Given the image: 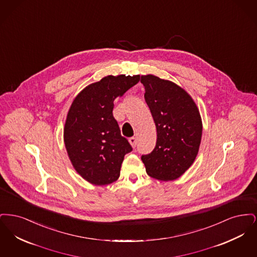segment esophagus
<instances>
[{
	"label": "esophagus",
	"instance_id": "1",
	"mask_svg": "<svg viewBox=\"0 0 257 257\" xmlns=\"http://www.w3.org/2000/svg\"><path fill=\"white\" fill-rule=\"evenodd\" d=\"M129 142H130L131 146L134 147V148L135 147H137V139H136L135 137H131V138L129 139Z\"/></svg>",
	"mask_w": 257,
	"mask_h": 257
}]
</instances>
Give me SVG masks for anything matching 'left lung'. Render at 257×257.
I'll list each match as a JSON object with an SVG mask.
<instances>
[{
	"instance_id": "left-lung-1",
	"label": "left lung",
	"mask_w": 257,
	"mask_h": 257,
	"mask_svg": "<svg viewBox=\"0 0 257 257\" xmlns=\"http://www.w3.org/2000/svg\"><path fill=\"white\" fill-rule=\"evenodd\" d=\"M141 83L157 129L156 146L142 160L149 176L171 181L196 159L202 135L200 114L192 97L171 81L147 75Z\"/></svg>"
}]
</instances>
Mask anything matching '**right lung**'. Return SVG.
Returning a JSON list of instances; mask_svg holds the SVG:
<instances>
[{
  "label": "right lung",
  "mask_w": 257,
  "mask_h": 257,
  "mask_svg": "<svg viewBox=\"0 0 257 257\" xmlns=\"http://www.w3.org/2000/svg\"><path fill=\"white\" fill-rule=\"evenodd\" d=\"M140 76H107L74 99L64 126V144L77 172L89 183L108 185L120 174L133 148L112 114L113 100L138 84Z\"/></svg>",
  "instance_id": "right-lung-1"
}]
</instances>
